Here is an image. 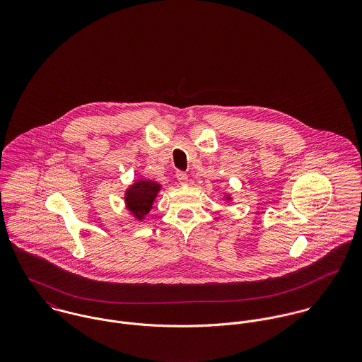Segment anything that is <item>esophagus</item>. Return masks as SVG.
Masks as SVG:
<instances>
[{"mask_svg": "<svg viewBox=\"0 0 362 362\" xmlns=\"http://www.w3.org/2000/svg\"><path fill=\"white\" fill-rule=\"evenodd\" d=\"M175 178H177V181H178L181 185H187V184H188V174L184 173V171H177Z\"/></svg>", "mask_w": 362, "mask_h": 362, "instance_id": "1", "label": "esophagus"}]
</instances>
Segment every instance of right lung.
I'll return each instance as SVG.
<instances>
[{
    "mask_svg": "<svg viewBox=\"0 0 362 362\" xmlns=\"http://www.w3.org/2000/svg\"><path fill=\"white\" fill-rule=\"evenodd\" d=\"M160 191V185L153 181H136L125 195V202L128 209L135 214V217L142 218L152 209L157 192Z\"/></svg>",
    "mask_w": 362,
    "mask_h": 362,
    "instance_id": "add662e5",
    "label": "right lung"
}]
</instances>
